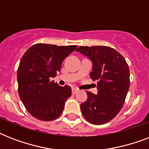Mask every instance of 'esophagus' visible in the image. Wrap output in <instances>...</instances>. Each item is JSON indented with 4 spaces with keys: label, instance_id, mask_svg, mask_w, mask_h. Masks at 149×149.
Returning <instances> with one entry per match:
<instances>
[{
    "label": "esophagus",
    "instance_id": "esophagus-1",
    "mask_svg": "<svg viewBox=\"0 0 149 149\" xmlns=\"http://www.w3.org/2000/svg\"><path fill=\"white\" fill-rule=\"evenodd\" d=\"M78 91H79V90H78V89H77V88H72V94H76V93H77Z\"/></svg>",
    "mask_w": 149,
    "mask_h": 149
}]
</instances>
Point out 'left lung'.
Instances as JSON below:
<instances>
[{"instance_id": "left-lung-1", "label": "left lung", "mask_w": 149, "mask_h": 149, "mask_svg": "<svg viewBox=\"0 0 149 149\" xmlns=\"http://www.w3.org/2000/svg\"><path fill=\"white\" fill-rule=\"evenodd\" d=\"M91 59V77L98 80L97 93L86 91L80 104L83 115L93 125H103L115 117L125 103L130 86L129 68L119 52L107 46H80L76 49Z\"/></svg>"}]
</instances>
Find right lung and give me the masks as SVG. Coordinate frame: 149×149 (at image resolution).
I'll use <instances>...</instances> for the list:
<instances>
[{"instance_id":"right-lung-1","label":"right lung","mask_w":149,"mask_h":149,"mask_svg":"<svg viewBox=\"0 0 149 149\" xmlns=\"http://www.w3.org/2000/svg\"><path fill=\"white\" fill-rule=\"evenodd\" d=\"M77 47L38 43L22 56L17 74L18 93L29 113L38 120L59 117L72 94L70 86H58L50 79L56 77L63 61Z\"/></svg>"}]
</instances>
